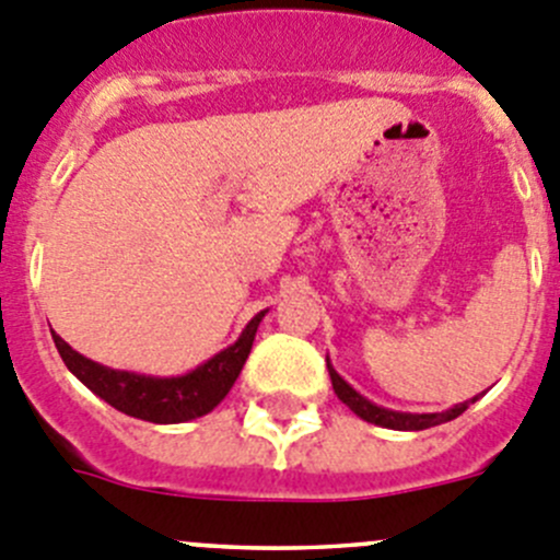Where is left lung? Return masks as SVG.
I'll use <instances>...</instances> for the list:
<instances>
[{
  "mask_svg": "<svg viewBox=\"0 0 560 560\" xmlns=\"http://www.w3.org/2000/svg\"><path fill=\"white\" fill-rule=\"evenodd\" d=\"M325 361H328V374H330V383H334L336 396H339V399L345 401V405L350 407V410L355 412L358 418H363V421H369V424L385 427V430H399V432L430 430V427H438V424H446V421H454V418L463 416V412L468 410L470 401L479 399V396H474V399L459 401V405L448 407V410H443V412H399V410H388V407L374 405V401H369L366 396L358 394V390L352 388V385L347 383V380L341 377V374L336 372L334 366H330V358H325Z\"/></svg>",
  "mask_w": 560,
  "mask_h": 560,
  "instance_id": "left-lung-1",
  "label": "left lung"
}]
</instances>
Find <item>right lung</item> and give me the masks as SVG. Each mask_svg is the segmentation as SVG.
Returning <instances> with one entry per match:
<instances>
[{"instance_id": "add662e5", "label": "right lung", "mask_w": 560, "mask_h": 560, "mask_svg": "<svg viewBox=\"0 0 560 560\" xmlns=\"http://www.w3.org/2000/svg\"><path fill=\"white\" fill-rule=\"evenodd\" d=\"M268 314V308L254 314L243 334L237 336L235 345L224 347L199 363L197 369L177 377H153V374L125 372V369L103 366V363L90 361L81 352H75L62 336L51 334L65 366L86 385L95 396L117 407L119 412L153 424H183L191 418L208 416L235 385L248 352H252L254 336H257L259 323Z\"/></svg>"}]
</instances>
